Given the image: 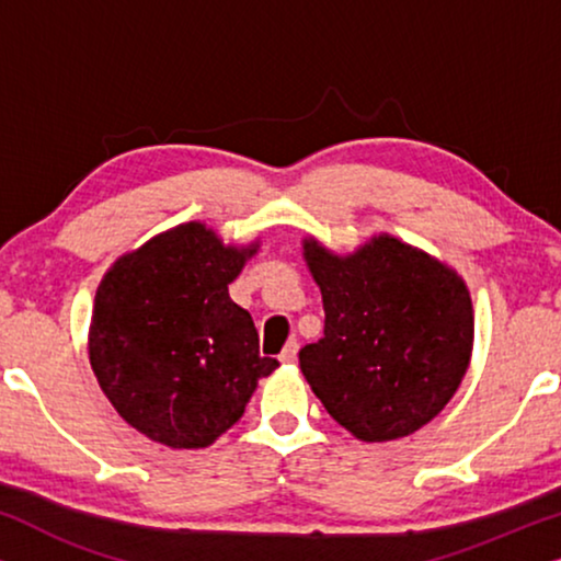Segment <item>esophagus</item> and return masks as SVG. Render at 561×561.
I'll return each mask as SVG.
<instances>
[{"mask_svg":"<svg viewBox=\"0 0 561 561\" xmlns=\"http://www.w3.org/2000/svg\"><path fill=\"white\" fill-rule=\"evenodd\" d=\"M296 355H298V342L290 340L286 347H283V352H280V363H286V365L294 363Z\"/></svg>","mask_w":561,"mask_h":561,"instance_id":"1","label":"esophagus"}]
</instances>
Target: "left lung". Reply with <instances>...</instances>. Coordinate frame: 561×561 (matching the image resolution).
I'll return each mask as SVG.
<instances>
[{"label": "left lung", "instance_id": "obj_1", "mask_svg": "<svg viewBox=\"0 0 561 561\" xmlns=\"http://www.w3.org/2000/svg\"><path fill=\"white\" fill-rule=\"evenodd\" d=\"M324 336L298 352L336 424L363 442L401 439L457 393L472 357L470 290L457 271L390 234L352 255L306 237Z\"/></svg>", "mask_w": 561, "mask_h": 561}]
</instances>
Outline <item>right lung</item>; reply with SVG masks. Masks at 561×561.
I'll use <instances>...</instances> for the list:
<instances>
[{"instance_id": "obj_1", "label": "right lung", "mask_w": 561, "mask_h": 561, "mask_svg": "<svg viewBox=\"0 0 561 561\" xmlns=\"http://www.w3.org/2000/svg\"><path fill=\"white\" fill-rule=\"evenodd\" d=\"M257 252L225 244L202 221L160 232L99 283L89 359L122 419L171 449H204L234 426L278 359L229 283Z\"/></svg>"}]
</instances>
